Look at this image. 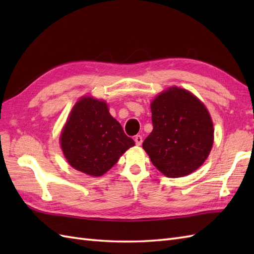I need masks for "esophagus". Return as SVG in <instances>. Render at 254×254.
<instances>
[{
  "label": "esophagus",
  "mask_w": 254,
  "mask_h": 254,
  "mask_svg": "<svg viewBox=\"0 0 254 254\" xmlns=\"http://www.w3.org/2000/svg\"><path fill=\"white\" fill-rule=\"evenodd\" d=\"M134 141H135V144L136 145H142V142H143V137L141 135H136L135 138H134Z\"/></svg>",
  "instance_id": "34e87169"
}]
</instances>
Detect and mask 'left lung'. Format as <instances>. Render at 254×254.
Returning a JSON list of instances; mask_svg holds the SVG:
<instances>
[{"mask_svg": "<svg viewBox=\"0 0 254 254\" xmlns=\"http://www.w3.org/2000/svg\"><path fill=\"white\" fill-rule=\"evenodd\" d=\"M153 131L143 148L153 165L169 178L190 175L208 157L214 142L212 118L190 91L170 87L150 104Z\"/></svg>", "mask_w": 254, "mask_h": 254, "instance_id": "1", "label": "left lung"}]
</instances>
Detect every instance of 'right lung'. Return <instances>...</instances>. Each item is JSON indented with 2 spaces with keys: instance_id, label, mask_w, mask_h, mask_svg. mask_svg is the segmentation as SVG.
<instances>
[{
  "instance_id": "obj_1",
  "label": "right lung",
  "mask_w": 254,
  "mask_h": 254,
  "mask_svg": "<svg viewBox=\"0 0 254 254\" xmlns=\"http://www.w3.org/2000/svg\"><path fill=\"white\" fill-rule=\"evenodd\" d=\"M67 163L86 175L100 177L134 146L104 100L82 97L69 113L60 136Z\"/></svg>"
}]
</instances>
